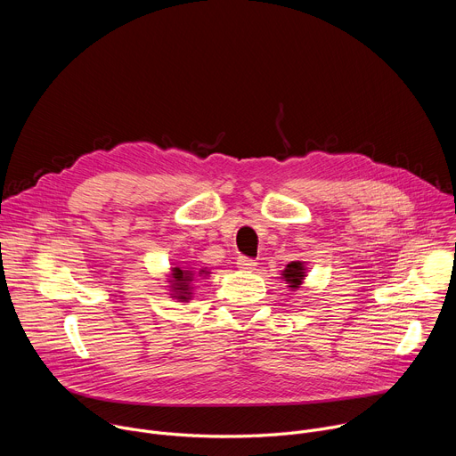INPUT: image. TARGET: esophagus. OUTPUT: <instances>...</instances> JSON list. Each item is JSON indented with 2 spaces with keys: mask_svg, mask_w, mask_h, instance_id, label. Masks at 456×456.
<instances>
[{
  "mask_svg": "<svg viewBox=\"0 0 456 456\" xmlns=\"http://www.w3.org/2000/svg\"><path fill=\"white\" fill-rule=\"evenodd\" d=\"M236 265H238L240 271L250 273V271H254V267H256V259H252V257H248V256H238Z\"/></svg>",
  "mask_w": 456,
  "mask_h": 456,
  "instance_id": "34e87169",
  "label": "esophagus"
}]
</instances>
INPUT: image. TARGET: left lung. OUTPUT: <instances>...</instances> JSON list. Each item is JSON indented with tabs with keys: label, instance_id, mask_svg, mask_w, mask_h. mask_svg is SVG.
Instances as JSON below:
<instances>
[{
	"label": "left lung",
	"instance_id": "1",
	"mask_svg": "<svg viewBox=\"0 0 456 456\" xmlns=\"http://www.w3.org/2000/svg\"><path fill=\"white\" fill-rule=\"evenodd\" d=\"M285 280L290 283V287L297 289V285H301L303 278H305V267L299 262H292L287 265V269L283 271Z\"/></svg>",
	"mask_w": 456,
	"mask_h": 456
}]
</instances>
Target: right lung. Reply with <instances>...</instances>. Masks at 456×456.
<instances>
[{"mask_svg":"<svg viewBox=\"0 0 456 456\" xmlns=\"http://www.w3.org/2000/svg\"><path fill=\"white\" fill-rule=\"evenodd\" d=\"M173 273H175V274H173V278H175L173 289L178 292V297H180V299H185V296L189 294V292H187V290H189V289H187V287H189L187 283L192 280V274H191L189 271H180L178 267H176Z\"/></svg>","mask_w":456,"mask_h":456,"instance_id":"obj_1","label":"right lung"}]
</instances>
